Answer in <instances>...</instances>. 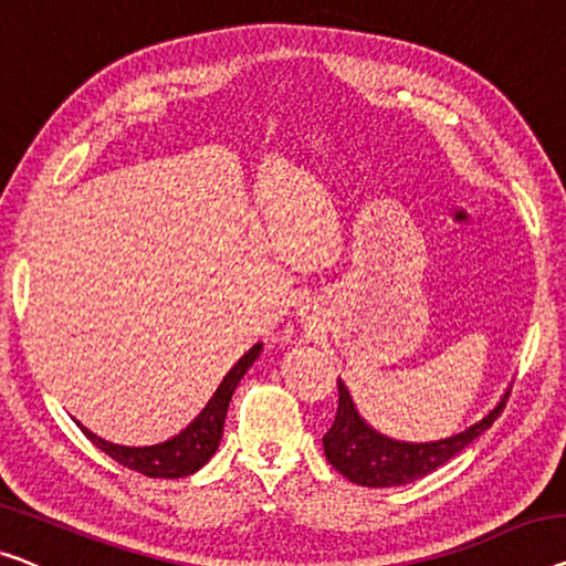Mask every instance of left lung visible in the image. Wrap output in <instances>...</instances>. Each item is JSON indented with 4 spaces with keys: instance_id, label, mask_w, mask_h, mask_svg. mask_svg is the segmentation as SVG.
<instances>
[{
    "instance_id": "obj_1",
    "label": "left lung",
    "mask_w": 566,
    "mask_h": 566,
    "mask_svg": "<svg viewBox=\"0 0 566 566\" xmlns=\"http://www.w3.org/2000/svg\"><path fill=\"white\" fill-rule=\"evenodd\" d=\"M337 394H340V399H337V415L331 432L323 437L327 462L356 485L396 488L415 483V480L434 472L447 460H452L454 454L465 450L472 440H478L485 429H491L493 421L503 411L505 401H509L511 389L475 424L465 427L462 432L442 437V440L429 442L394 440V437H386L370 427L360 417L348 386L340 378H337Z\"/></svg>"
}]
</instances>
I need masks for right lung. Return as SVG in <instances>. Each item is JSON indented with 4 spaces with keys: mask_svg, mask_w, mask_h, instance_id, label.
I'll return each instance as SVG.
<instances>
[{
    "mask_svg": "<svg viewBox=\"0 0 566 566\" xmlns=\"http://www.w3.org/2000/svg\"><path fill=\"white\" fill-rule=\"evenodd\" d=\"M264 350V343H256L254 348L243 353V356L235 360V366L223 376V381L218 384L216 394L210 396L206 407L200 409V415L190 421L188 427L180 429L175 437L157 444H145V447H129V444H116L108 442L104 437H98L75 421L81 427V432L94 442L98 450H104L108 458L119 462V465L137 470L147 478H188L192 472H198L206 462L213 458L218 444H221L223 437V424H226V411H229L231 396L235 386L243 378V374L254 366V360Z\"/></svg>",
    "mask_w": 566,
    "mask_h": 566,
    "instance_id": "obj_1",
    "label": "right lung"
}]
</instances>
